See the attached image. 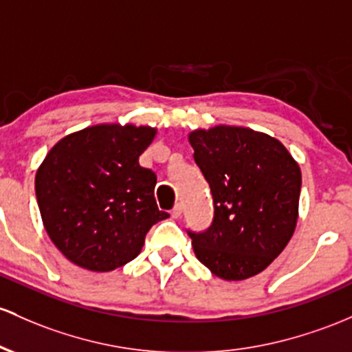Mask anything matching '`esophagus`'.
Masks as SVG:
<instances>
[{
    "instance_id": "34e87169",
    "label": "esophagus",
    "mask_w": 352,
    "mask_h": 352,
    "mask_svg": "<svg viewBox=\"0 0 352 352\" xmlns=\"http://www.w3.org/2000/svg\"><path fill=\"white\" fill-rule=\"evenodd\" d=\"M170 215H172V219H179L180 215H182V206L177 204V206L172 208V212H170Z\"/></svg>"
}]
</instances>
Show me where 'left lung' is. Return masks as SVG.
<instances>
[{"label":"left lung","instance_id":"left-lung-1","mask_svg":"<svg viewBox=\"0 0 352 352\" xmlns=\"http://www.w3.org/2000/svg\"><path fill=\"white\" fill-rule=\"evenodd\" d=\"M210 185L214 220L188 232L197 258L223 280L262 272L291 241L299 217L300 168L277 138L244 126L188 133Z\"/></svg>","mask_w":352,"mask_h":352}]
</instances>
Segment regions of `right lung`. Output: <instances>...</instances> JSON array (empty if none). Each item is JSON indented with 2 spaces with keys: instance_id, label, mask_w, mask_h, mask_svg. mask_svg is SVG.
Here are the masks:
<instances>
[{
  "instance_id": "add662e5",
  "label": "right lung",
  "mask_w": 352,
  "mask_h": 352,
  "mask_svg": "<svg viewBox=\"0 0 352 352\" xmlns=\"http://www.w3.org/2000/svg\"><path fill=\"white\" fill-rule=\"evenodd\" d=\"M157 129L100 123L69 133L53 146L34 177L48 237L78 267L108 272L140 254L158 210L157 175L138 157Z\"/></svg>"
}]
</instances>
